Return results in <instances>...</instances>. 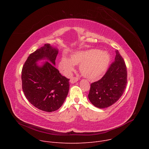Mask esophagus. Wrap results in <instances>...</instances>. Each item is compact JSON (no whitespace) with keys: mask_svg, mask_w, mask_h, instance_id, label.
<instances>
[{"mask_svg":"<svg viewBox=\"0 0 149 149\" xmlns=\"http://www.w3.org/2000/svg\"><path fill=\"white\" fill-rule=\"evenodd\" d=\"M78 80V77H72L70 78V82L72 83V84H74L75 82H76Z\"/></svg>","mask_w":149,"mask_h":149,"instance_id":"34e87169","label":"esophagus"}]
</instances>
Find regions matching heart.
<instances>
[{"label":"heart","instance_id":"b5f03b06","mask_svg":"<svg viewBox=\"0 0 149 149\" xmlns=\"http://www.w3.org/2000/svg\"><path fill=\"white\" fill-rule=\"evenodd\" d=\"M111 59V56L109 52L93 49L75 52L71 55V59L62 56L58 67L65 75L70 76L74 70L75 64H80L79 70L82 75L95 80L107 70Z\"/></svg>","mask_w":149,"mask_h":149}]
</instances>
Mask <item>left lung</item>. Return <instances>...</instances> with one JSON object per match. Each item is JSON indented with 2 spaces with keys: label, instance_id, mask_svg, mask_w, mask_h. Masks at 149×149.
I'll use <instances>...</instances> for the list:
<instances>
[{
  "label": "left lung",
  "instance_id": "8db88e82",
  "mask_svg": "<svg viewBox=\"0 0 149 149\" xmlns=\"http://www.w3.org/2000/svg\"><path fill=\"white\" fill-rule=\"evenodd\" d=\"M115 61L105 75L91 84L88 94L90 102L96 107L104 109L117 102L123 95L127 82V71L123 58L116 51Z\"/></svg>",
  "mask_w": 149,
  "mask_h": 149
}]
</instances>
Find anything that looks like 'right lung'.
<instances>
[{"instance_id":"obj_1","label":"right lung","mask_w":149,"mask_h":149,"mask_svg":"<svg viewBox=\"0 0 149 149\" xmlns=\"http://www.w3.org/2000/svg\"><path fill=\"white\" fill-rule=\"evenodd\" d=\"M58 53L49 44L31 54L22 71V90L26 99L37 109L46 112L59 109L68 95L69 79L62 76L55 67ZM45 58L42 66L36 62Z\"/></svg>"}]
</instances>
